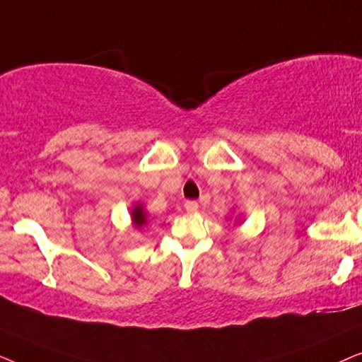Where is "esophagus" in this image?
I'll return each mask as SVG.
<instances>
[{"label": "esophagus", "instance_id": "34e87169", "mask_svg": "<svg viewBox=\"0 0 362 362\" xmlns=\"http://www.w3.org/2000/svg\"><path fill=\"white\" fill-rule=\"evenodd\" d=\"M197 207H199V206H197L196 201H186L185 202V209L189 212V214H192V212H196Z\"/></svg>", "mask_w": 362, "mask_h": 362}]
</instances>
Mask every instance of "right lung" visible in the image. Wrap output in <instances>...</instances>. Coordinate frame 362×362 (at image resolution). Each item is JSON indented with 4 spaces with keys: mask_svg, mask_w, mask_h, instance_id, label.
<instances>
[{
    "mask_svg": "<svg viewBox=\"0 0 362 362\" xmlns=\"http://www.w3.org/2000/svg\"><path fill=\"white\" fill-rule=\"evenodd\" d=\"M132 221L135 227H141L146 224V212H145V209H143L141 204H136L132 209Z\"/></svg>",
    "mask_w": 362,
    "mask_h": 362,
    "instance_id": "obj_1",
    "label": "right lung"
}]
</instances>
